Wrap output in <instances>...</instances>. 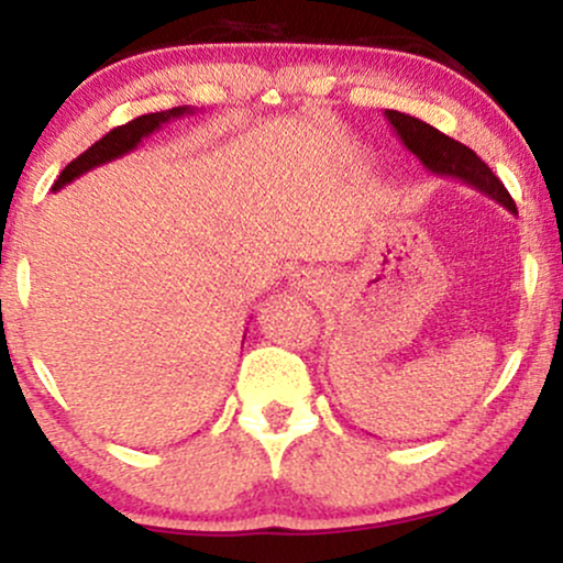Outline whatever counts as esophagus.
I'll return each mask as SVG.
<instances>
[{"label":"esophagus","instance_id":"34e87169","mask_svg":"<svg viewBox=\"0 0 563 563\" xmlns=\"http://www.w3.org/2000/svg\"><path fill=\"white\" fill-rule=\"evenodd\" d=\"M290 286L303 296H314L325 288V280H322L320 273H314V269H299V273L294 275V283H290Z\"/></svg>","mask_w":563,"mask_h":563}]
</instances>
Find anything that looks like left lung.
Instances as JSON below:
<instances>
[{
	"instance_id": "8db88e82",
	"label": "left lung",
	"mask_w": 563,
	"mask_h": 563,
	"mask_svg": "<svg viewBox=\"0 0 563 563\" xmlns=\"http://www.w3.org/2000/svg\"><path fill=\"white\" fill-rule=\"evenodd\" d=\"M384 115L394 132H397V137L402 140L407 151H410L412 156H418V161H421L431 174H437V177L461 179L463 185L484 192L487 198L497 200L503 209H508L510 214H516L514 198L508 196V190L503 187L500 179L495 177L493 169H489L471 147L448 137V134H442L439 129L416 119V115H407L399 111H384Z\"/></svg>"
}]
</instances>
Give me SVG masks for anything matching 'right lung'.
Masks as SVG:
<instances>
[{"instance_id": "1", "label": "right lung", "mask_w": 563, "mask_h": 563, "mask_svg": "<svg viewBox=\"0 0 563 563\" xmlns=\"http://www.w3.org/2000/svg\"><path fill=\"white\" fill-rule=\"evenodd\" d=\"M190 113H192L190 106H179V108H169V111H161V113H145V115H140V119L129 121V124H124V126L111 129V132H108L102 140H97L89 151H84L79 158L70 161L66 169L60 172V177L55 179L53 190H60L63 185L74 183V179L81 177V174L92 172L95 166H102V164H108V161L126 156V153H132L142 140L151 137L153 132H158L161 126L169 124L172 119H183V115H190Z\"/></svg>"}]
</instances>
